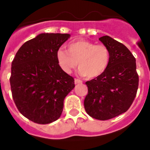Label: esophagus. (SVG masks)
Here are the masks:
<instances>
[{
  "label": "esophagus",
  "mask_w": 150,
  "mask_h": 150,
  "mask_svg": "<svg viewBox=\"0 0 150 150\" xmlns=\"http://www.w3.org/2000/svg\"><path fill=\"white\" fill-rule=\"evenodd\" d=\"M74 82H75V84H79V83H82V80L79 79H74Z\"/></svg>",
  "instance_id": "obj_1"
}]
</instances>
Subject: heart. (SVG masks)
Instances as JSON below:
<instances>
[{"label":"heart","instance_id":"heart-1","mask_svg":"<svg viewBox=\"0 0 150 150\" xmlns=\"http://www.w3.org/2000/svg\"><path fill=\"white\" fill-rule=\"evenodd\" d=\"M67 48L68 51L62 48L56 51L57 62L66 74H71L78 64L81 75L93 79L103 74L109 65L111 53L105 45L78 39L70 42Z\"/></svg>","mask_w":150,"mask_h":150}]
</instances>
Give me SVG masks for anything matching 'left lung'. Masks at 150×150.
I'll list each match as a JSON object with an SVG mask.
<instances>
[{"instance_id": "8db88e82", "label": "left lung", "mask_w": 150, "mask_h": 150, "mask_svg": "<svg viewBox=\"0 0 150 150\" xmlns=\"http://www.w3.org/2000/svg\"><path fill=\"white\" fill-rule=\"evenodd\" d=\"M99 40L109 49L111 61L103 74L86 82L88 94L84 106L91 117L106 120L129 108L137 94L139 78L135 58L128 48L108 35Z\"/></svg>"}]
</instances>
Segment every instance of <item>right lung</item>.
Returning a JSON list of instances; mask_svg holds the SVG:
<instances>
[{"label":"right lung","mask_w":150,"mask_h":150,"mask_svg":"<svg viewBox=\"0 0 150 150\" xmlns=\"http://www.w3.org/2000/svg\"><path fill=\"white\" fill-rule=\"evenodd\" d=\"M70 34L42 33L26 42L12 62V98L19 112L38 124L60 117L74 79L60 68L56 51Z\"/></svg>","instance_id":"1"}]
</instances>
